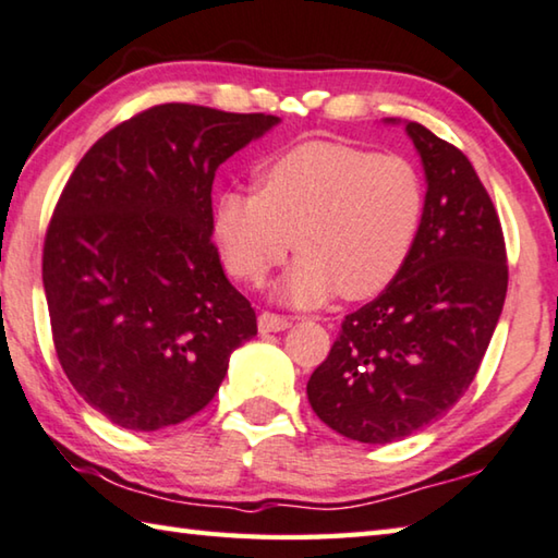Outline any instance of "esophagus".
<instances>
[{
    "label": "esophagus",
    "instance_id": "1",
    "mask_svg": "<svg viewBox=\"0 0 558 558\" xmlns=\"http://www.w3.org/2000/svg\"><path fill=\"white\" fill-rule=\"evenodd\" d=\"M291 327V322L287 319V316L281 314H271V312H262L259 314V331H284Z\"/></svg>",
    "mask_w": 558,
    "mask_h": 558
}]
</instances>
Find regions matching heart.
Instances as JSON below:
<instances>
[{"label": "heart", "instance_id": "heart-1", "mask_svg": "<svg viewBox=\"0 0 558 558\" xmlns=\"http://www.w3.org/2000/svg\"><path fill=\"white\" fill-rule=\"evenodd\" d=\"M256 192L214 204V236L239 281L262 284L296 250L279 296L314 306L341 291L364 299L404 267L424 217V184L399 154L312 140L254 171Z\"/></svg>", "mask_w": 558, "mask_h": 558}]
</instances>
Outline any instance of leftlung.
<instances>
[{"label":"left lung","mask_w":558,"mask_h":558,"mask_svg":"<svg viewBox=\"0 0 558 558\" xmlns=\"http://www.w3.org/2000/svg\"><path fill=\"white\" fill-rule=\"evenodd\" d=\"M407 132L428 184L416 242L306 384L316 416L362 444L404 439L464 397L509 287L499 214L466 154L416 122Z\"/></svg>","instance_id":"8db88e82"}]
</instances>
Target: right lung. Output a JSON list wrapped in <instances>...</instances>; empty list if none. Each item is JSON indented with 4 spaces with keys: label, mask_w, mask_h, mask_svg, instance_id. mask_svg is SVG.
<instances>
[{
    "label": "right lung",
    "mask_w": 558,
    "mask_h": 558,
    "mask_svg": "<svg viewBox=\"0 0 558 558\" xmlns=\"http://www.w3.org/2000/svg\"><path fill=\"white\" fill-rule=\"evenodd\" d=\"M279 117L157 105L92 144L47 227L41 279L66 379L111 424L157 432L214 399L256 337L211 242L221 161Z\"/></svg>",
    "instance_id": "right-lung-1"
}]
</instances>
